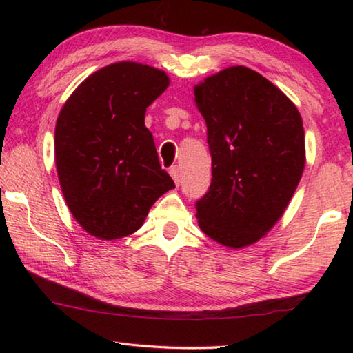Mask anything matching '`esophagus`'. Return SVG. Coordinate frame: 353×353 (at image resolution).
Masks as SVG:
<instances>
[{
	"label": "esophagus",
	"instance_id": "1",
	"mask_svg": "<svg viewBox=\"0 0 353 353\" xmlns=\"http://www.w3.org/2000/svg\"><path fill=\"white\" fill-rule=\"evenodd\" d=\"M170 174H171V177H172V181H174L177 185L181 183V168H179L177 165H176V166H171V168H170Z\"/></svg>",
	"mask_w": 353,
	"mask_h": 353
}]
</instances>
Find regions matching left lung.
I'll list each match as a JSON object with an SVG mask.
<instances>
[{
    "label": "left lung",
    "mask_w": 353,
    "mask_h": 353,
    "mask_svg": "<svg viewBox=\"0 0 353 353\" xmlns=\"http://www.w3.org/2000/svg\"><path fill=\"white\" fill-rule=\"evenodd\" d=\"M207 124L212 183L196 202L201 230L241 249L282 218L305 168V134L294 103L260 73L229 67L194 85Z\"/></svg>",
    "instance_id": "obj_1"
}]
</instances>
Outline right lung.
<instances>
[{"mask_svg":"<svg viewBox=\"0 0 353 353\" xmlns=\"http://www.w3.org/2000/svg\"><path fill=\"white\" fill-rule=\"evenodd\" d=\"M170 85L165 71L117 62L94 71L57 117L54 154L71 214L99 240L132 235L176 187L162 170L145 113Z\"/></svg>","mask_w":353,"mask_h":353,"instance_id":"add662e5","label":"right lung"}]
</instances>
